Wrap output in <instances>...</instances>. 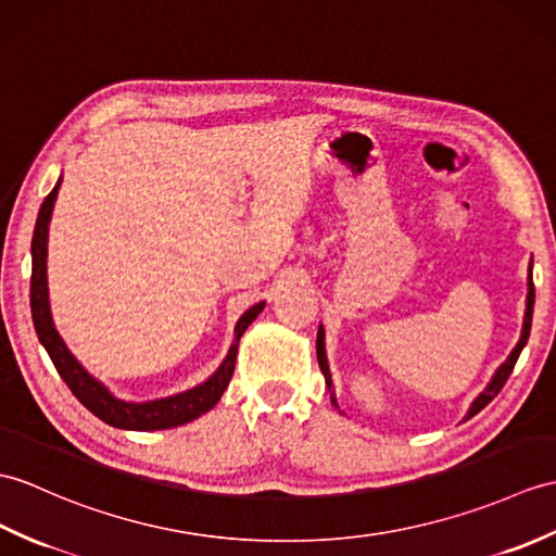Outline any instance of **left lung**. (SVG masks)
Returning a JSON list of instances; mask_svg holds the SVG:
<instances>
[{
	"instance_id": "left-lung-1",
	"label": "left lung",
	"mask_w": 556,
	"mask_h": 556,
	"mask_svg": "<svg viewBox=\"0 0 556 556\" xmlns=\"http://www.w3.org/2000/svg\"><path fill=\"white\" fill-rule=\"evenodd\" d=\"M531 267H533V263H531ZM528 273H531V269H528ZM533 303H535V287H533V275H528V295H526V315H523V329H521V339H519V343H516V348L514 351L509 353V357L505 359V363L500 365V369L495 371V377L490 379V383L485 386V391L473 400L471 403V407H469V417H473V415H479V412L490 403V400H493L500 391H502V386L507 383V379H509V374H511V369H514V365H516V359H519V355H521V351H523V345H526V341H528V337H531V321H533ZM317 363H319V369H321V374H325V381H327V386L331 389V374H329V365H327V353H325V329L319 327V331H317ZM331 403H333V407H339V403H337V397H333V391H331ZM467 417V419H469Z\"/></svg>"
}]
</instances>
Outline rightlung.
Here are the masks:
<instances>
[{
	"label": "right lung",
	"mask_w": 556,
	"mask_h": 556,
	"mask_svg": "<svg viewBox=\"0 0 556 556\" xmlns=\"http://www.w3.org/2000/svg\"><path fill=\"white\" fill-rule=\"evenodd\" d=\"M59 187H61V179L56 182V187L49 191L40 213H37L35 235H33V277H30L33 325L37 331V339H40V343L45 345V351L49 353L51 363H54L59 377L66 381L73 395L80 400V403L92 412L94 417L106 421L109 426H115V429H127V431L175 429L179 424H187L191 419L205 415V412L217 405V400L223 397L225 389L229 386V379L231 374H235V365H237L239 339L243 337V331L249 329L251 321L263 313L265 303H257L241 315V319L235 327V343H231L227 357L223 359V365L215 369L213 377H208L203 383L170 397L149 400V403H125V400H118L115 395H111L106 386L97 381L92 374L77 363L66 348V343L61 341L59 331L54 329V321H51L49 293H47V237H49L51 208H54Z\"/></svg>",
	"instance_id": "1"
}]
</instances>
